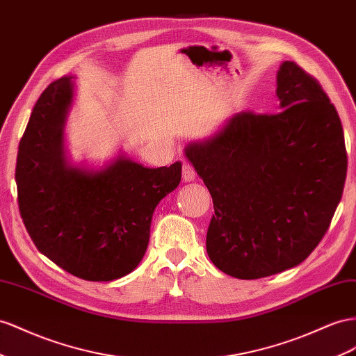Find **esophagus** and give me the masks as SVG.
<instances>
[{
  "mask_svg": "<svg viewBox=\"0 0 356 356\" xmlns=\"http://www.w3.org/2000/svg\"><path fill=\"white\" fill-rule=\"evenodd\" d=\"M196 179V172L193 169V166L190 165V163L184 161V165H182V181L184 182H191Z\"/></svg>",
  "mask_w": 356,
  "mask_h": 356,
  "instance_id": "obj_1",
  "label": "esophagus"
}]
</instances>
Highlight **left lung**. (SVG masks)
<instances>
[{"label":"left lung","instance_id":"left-lung-1","mask_svg":"<svg viewBox=\"0 0 356 356\" xmlns=\"http://www.w3.org/2000/svg\"><path fill=\"white\" fill-rule=\"evenodd\" d=\"M280 112H241L186 156L214 204L207 253L243 280L300 265L337 209L348 170L339 113L318 81L293 61L277 72Z\"/></svg>","mask_w":356,"mask_h":356}]
</instances>
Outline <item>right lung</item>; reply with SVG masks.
Here are the masks:
<instances>
[{
  "label": "right lung",
  "instance_id": "1",
  "mask_svg": "<svg viewBox=\"0 0 356 356\" xmlns=\"http://www.w3.org/2000/svg\"><path fill=\"white\" fill-rule=\"evenodd\" d=\"M73 76L37 100L19 143V211L38 252L88 282L136 270L149 243L159 202L181 181V163L145 168L120 151L103 166L74 165L64 130L74 100Z\"/></svg>",
  "mask_w": 356,
  "mask_h": 356
}]
</instances>
